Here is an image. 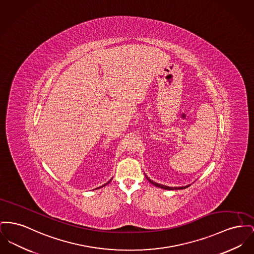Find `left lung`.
Masks as SVG:
<instances>
[{
	"instance_id": "left-lung-1",
	"label": "left lung",
	"mask_w": 254,
	"mask_h": 254,
	"mask_svg": "<svg viewBox=\"0 0 254 254\" xmlns=\"http://www.w3.org/2000/svg\"><path fill=\"white\" fill-rule=\"evenodd\" d=\"M146 178H147V179L149 180V182H150L151 184H153L154 186L159 187V188H162V189H165V190H180V189H185V188H187V187L190 186V184H188V185H186V186H181V187H169V186H167V185H163V184H159V183H157V182H154L153 180L149 179V177H147V176H146Z\"/></svg>"
}]
</instances>
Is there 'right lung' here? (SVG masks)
Listing matches in <instances>:
<instances>
[{
  "label": "right lung",
  "instance_id": "add662e5",
  "mask_svg": "<svg viewBox=\"0 0 254 254\" xmlns=\"http://www.w3.org/2000/svg\"><path fill=\"white\" fill-rule=\"evenodd\" d=\"M111 180H112V179H110V180H109V181H108V182H106V183H105V184H104V185H102V186H100V187H99V189H100V188H103V187H105V186H106V185H107V184H108V183H109V182H110V181H111ZM96 189H98V188H96Z\"/></svg>",
  "mask_w": 254,
  "mask_h": 254
}]
</instances>
